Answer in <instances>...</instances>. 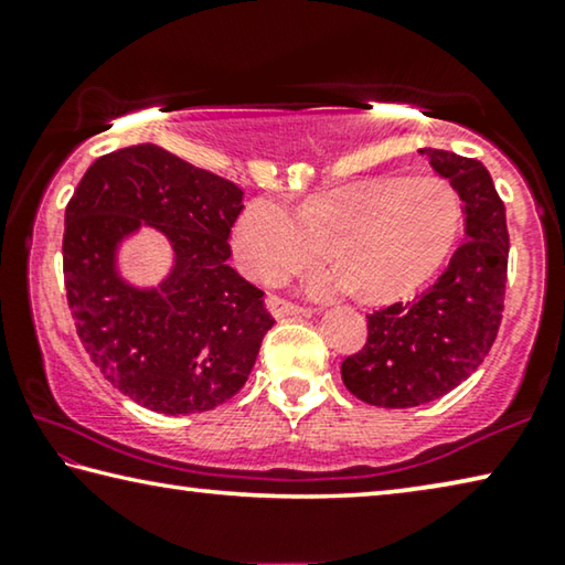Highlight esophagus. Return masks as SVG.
<instances>
[{"label": "esophagus", "mask_w": 565, "mask_h": 565, "mask_svg": "<svg viewBox=\"0 0 565 565\" xmlns=\"http://www.w3.org/2000/svg\"><path fill=\"white\" fill-rule=\"evenodd\" d=\"M266 307H268V311H271V315H274L276 319H284V317H307V315H309L307 309L291 305V301H284V299H279V297H268V299H266Z\"/></svg>", "instance_id": "34e87169"}]
</instances>
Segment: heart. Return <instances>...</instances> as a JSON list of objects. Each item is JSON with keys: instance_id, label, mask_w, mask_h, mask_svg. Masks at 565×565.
Masks as SVG:
<instances>
[{"instance_id": "obj_1", "label": "heart", "mask_w": 565, "mask_h": 565, "mask_svg": "<svg viewBox=\"0 0 565 565\" xmlns=\"http://www.w3.org/2000/svg\"><path fill=\"white\" fill-rule=\"evenodd\" d=\"M459 192L441 177H367L307 198L297 215L250 200L235 221L233 250L258 281H281L327 248L337 271L311 279L317 294L350 291L393 301L431 279L461 231Z\"/></svg>"}]
</instances>
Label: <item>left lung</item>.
I'll use <instances>...</instances> for the list:
<instances>
[{"instance_id": "left-lung-1", "label": "left lung", "mask_w": 565, "mask_h": 565, "mask_svg": "<svg viewBox=\"0 0 565 565\" xmlns=\"http://www.w3.org/2000/svg\"><path fill=\"white\" fill-rule=\"evenodd\" d=\"M465 202L467 241L414 301L367 315V342L344 358L342 383L370 406L414 408L441 398L482 365L500 330L510 235L487 167L420 149Z\"/></svg>"}]
</instances>
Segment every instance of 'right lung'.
Here are the masks:
<instances>
[{
	"label": "right lung",
	"mask_w": 565,
	"mask_h": 565,
	"mask_svg": "<svg viewBox=\"0 0 565 565\" xmlns=\"http://www.w3.org/2000/svg\"><path fill=\"white\" fill-rule=\"evenodd\" d=\"M243 190L162 147L98 157L65 207L67 307L114 388L164 416L221 406L248 381L274 319L264 291L228 266ZM151 227L173 248L154 287L125 279L122 243Z\"/></svg>",
	"instance_id": "add662e5"
}]
</instances>
